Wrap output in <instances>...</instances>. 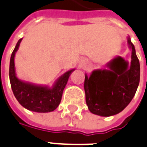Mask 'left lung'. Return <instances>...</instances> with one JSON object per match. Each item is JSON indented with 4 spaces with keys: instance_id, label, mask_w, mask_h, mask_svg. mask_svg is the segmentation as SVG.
Returning a JSON list of instances; mask_svg holds the SVG:
<instances>
[{
    "instance_id": "left-lung-1",
    "label": "left lung",
    "mask_w": 147,
    "mask_h": 147,
    "mask_svg": "<svg viewBox=\"0 0 147 147\" xmlns=\"http://www.w3.org/2000/svg\"><path fill=\"white\" fill-rule=\"evenodd\" d=\"M131 62L117 56L107 63V69L93 70L85 74L86 103L92 113L110 117L120 113L134 98L140 83V67L134 45L129 37Z\"/></svg>"
}]
</instances>
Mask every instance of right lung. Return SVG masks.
<instances>
[{
	"label": "right lung",
	"mask_w": 147,
	"mask_h": 147,
	"mask_svg": "<svg viewBox=\"0 0 147 147\" xmlns=\"http://www.w3.org/2000/svg\"><path fill=\"white\" fill-rule=\"evenodd\" d=\"M23 38L16 44L10 61L9 77L14 96L20 105L30 111L37 113L52 112L57 109L61 101V97L72 69L59 77L52 87L44 85H37L30 82L21 80L17 77L14 63V57Z\"/></svg>",
	"instance_id": "add662e5"
}]
</instances>
